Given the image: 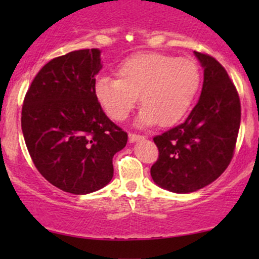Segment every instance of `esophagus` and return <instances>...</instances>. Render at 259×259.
<instances>
[{
    "instance_id": "34e87169",
    "label": "esophagus",
    "mask_w": 259,
    "mask_h": 259,
    "mask_svg": "<svg viewBox=\"0 0 259 259\" xmlns=\"http://www.w3.org/2000/svg\"><path fill=\"white\" fill-rule=\"evenodd\" d=\"M142 139H145L144 135H139V134L129 133V141H130V142L139 141V140H142Z\"/></svg>"
}]
</instances>
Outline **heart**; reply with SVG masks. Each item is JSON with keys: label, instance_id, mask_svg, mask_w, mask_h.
Returning a JSON list of instances; mask_svg holds the SVG:
<instances>
[{"label": "heart", "instance_id": "obj_1", "mask_svg": "<svg viewBox=\"0 0 259 259\" xmlns=\"http://www.w3.org/2000/svg\"><path fill=\"white\" fill-rule=\"evenodd\" d=\"M116 78L101 76L95 95L112 119L125 120L139 100V124L169 126L179 121L194 102L201 84L194 59L158 52L136 53L115 69Z\"/></svg>", "mask_w": 259, "mask_h": 259}]
</instances>
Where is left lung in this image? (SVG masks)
<instances>
[{
  "instance_id": "8db88e82",
  "label": "left lung",
  "mask_w": 259,
  "mask_h": 259,
  "mask_svg": "<svg viewBox=\"0 0 259 259\" xmlns=\"http://www.w3.org/2000/svg\"><path fill=\"white\" fill-rule=\"evenodd\" d=\"M195 55L204 69L200 100L183 124L153 138L159 156L151 177L177 194L197 191L224 173L241 120L239 92L225 68L207 53Z\"/></svg>"
}]
</instances>
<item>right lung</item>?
<instances>
[{"instance_id":"obj_1","label":"right lung","mask_w":259,"mask_h":259,"mask_svg":"<svg viewBox=\"0 0 259 259\" xmlns=\"http://www.w3.org/2000/svg\"><path fill=\"white\" fill-rule=\"evenodd\" d=\"M101 69L99 49L53 58L36 74L23 102L22 130L35 167L70 194L106 186L113 178V156L127 141L95 95Z\"/></svg>"}]
</instances>
